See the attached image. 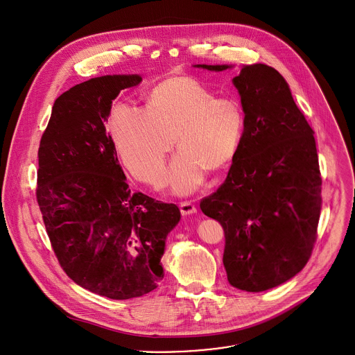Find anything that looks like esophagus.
<instances>
[{
  "label": "esophagus",
  "mask_w": 355,
  "mask_h": 355,
  "mask_svg": "<svg viewBox=\"0 0 355 355\" xmlns=\"http://www.w3.org/2000/svg\"><path fill=\"white\" fill-rule=\"evenodd\" d=\"M179 208H180L182 215H184V216H187V215H193V214H196V212H197L196 205H194L193 202H190V201L180 202V204H179Z\"/></svg>",
  "instance_id": "obj_1"
}]
</instances>
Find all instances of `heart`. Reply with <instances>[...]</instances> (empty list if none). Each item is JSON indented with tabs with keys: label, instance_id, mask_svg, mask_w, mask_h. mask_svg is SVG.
Here are the masks:
<instances>
[{
	"label": "heart",
	"instance_id": "b5f03b06",
	"mask_svg": "<svg viewBox=\"0 0 355 355\" xmlns=\"http://www.w3.org/2000/svg\"><path fill=\"white\" fill-rule=\"evenodd\" d=\"M110 132L119 157L140 180L158 186L165 179V161L175 140L169 182L179 194L194 191L208 171L232 165L245 133V112L236 98L218 95L191 77H173L157 84L146 109L114 106Z\"/></svg>",
	"mask_w": 355,
	"mask_h": 355
}]
</instances>
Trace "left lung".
I'll use <instances>...</instances> for the list:
<instances>
[{
	"label": "left lung",
	"mask_w": 355,
	"mask_h": 355,
	"mask_svg": "<svg viewBox=\"0 0 355 355\" xmlns=\"http://www.w3.org/2000/svg\"><path fill=\"white\" fill-rule=\"evenodd\" d=\"M233 84L245 112L243 139L225 183L200 207L225 230L223 264L230 285L263 292L307 264L317 239L322 179L314 130L285 78L256 63L243 66Z\"/></svg>",
	"instance_id": "8db88e82"
}]
</instances>
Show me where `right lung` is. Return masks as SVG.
<instances>
[{"instance_id":"right-lung-1","label":"right lung","mask_w":355,"mask_h":355,"mask_svg":"<svg viewBox=\"0 0 355 355\" xmlns=\"http://www.w3.org/2000/svg\"><path fill=\"white\" fill-rule=\"evenodd\" d=\"M137 74L81 83L53 103L38 148L37 202L53 252L80 286L114 300L140 297L164 278L175 204L132 193L105 122Z\"/></svg>"}]
</instances>
